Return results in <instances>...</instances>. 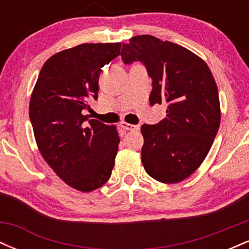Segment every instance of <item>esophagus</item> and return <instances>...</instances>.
I'll list each match as a JSON object with an SVG mask.
<instances>
[{
	"mask_svg": "<svg viewBox=\"0 0 249 249\" xmlns=\"http://www.w3.org/2000/svg\"><path fill=\"white\" fill-rule=\"evenodd\" d=\"M121 127L124 128V130H126V131H137L139 128L138 125L128 124V123H125V122L121 123Z\"/></svg>",
	"mask_w": 249,
	"mask_h": 249,
	"instance_id": "esophagus-1",
	"label": "esophagus"
}]
</instances>
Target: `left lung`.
I'll return each mask as SVG.
<instances>
[{
  "label": "left lung",
  "instance_id": "8db88e82",
  "mask_svg": "<svg viewBox=\"0 0 249 249\" xmlns=\"http://www.w3.org/2000/svg\"><path fill=\"white\" fill-rule=\"evenodd\" d=\"M121 56L125 64L145 65L152 78L150 104H167L162 121L142 125L145 171L165 184L182 181L206 158L219 130V92L212 72L192 51L151 35L130 38Z\"/></svg>",
  "mask_w": 249,
  "mask_h": 249
}]
</instances>
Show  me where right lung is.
<instances>
[{"mask_svg":"<svg viewBox=\"0 0 249 249\" xmlns=\"http://www.w3.org/2000/svg\"><path fill=\"white\" fill-rule=\"evenodd\" d=\"M122 43H84L51 56L31 93L29 117L39 152L75 190L91 192L110 179L118 151L115 125L90 119L102 68L121 55Z\"/></svg>","mask_w":249,"mask_h":249,"instance_id":"1","label":"right lung"}]
</instances>
